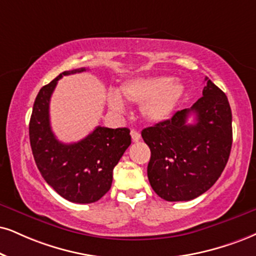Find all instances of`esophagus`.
<instances>
[{"instance_id":"1","label":"esophagus","mask_w":256,"mask_h":256,"mask_svg":"<svg viewBox=\"0 0 256 256\" xmlns=\"http://www.w3.org/2000/svg\"><path fill=\"white\" fill-rule=\"evenodd\" d=\"M130 135H132V140H133L134 142H138V141L141 138V134L138 133V130H135V129H133V130L130 132Z\"/></svg>"}]
</instances>
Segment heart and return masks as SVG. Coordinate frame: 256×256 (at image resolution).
Returning a JSON list of instances; mask_svg holds the SVG:
<instances>
[{
  "instance_id": "heart-1",
  "label": "heart",
  "mask_w": 256,
  "mask_h": 256,
  "mask_svg": "<svg viewBox=\"0 0 256 256\" xmlns=\"http://www.w3.org/2000/svg\"><path fill=\"white\" fill-rule=\"evenodd\" d=\"M120 90L129 102L144 104V118L154 123L171 118L184 94V86L166 76L133 78L122 83ZM109 106L116 112H122L121 97L115 92L110 94Z\"/></svg>"
}]
</instances>
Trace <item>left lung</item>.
<instances>
[{"instance_id":"obj_1","label":"left lung","mask_w":256,"mask_h":256,"mask_svg":"<svg viewBox=\"0 0 256 256\" xmlns=\"http://www.w3.org/2000/svg\"><path fill=\"white\" fill-rule=\"evenodd\" d=\"M190 109L141 132L150 150L147 176L154 192L168 202L191 200L217 182L232 144V109L210 80ZM190 114L196 122L187 123Z\"/></svg>"}]
</instances>
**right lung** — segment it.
I'll return each mask as SVG.
<instances>
[{
    "mask_svg": "<svg viewBox=\"0 0 256 256\" xmlns=\"http://www.w3.org/2000/svg\"><path fill=\"white\" fill-rule=\"evenodd\" d=\"M85 68L65 71L38 94L30 121V141L34 160L47 184L72 203H94L112 188L114 167L132 144L128 128H94L74 144L56 140L50 123V100L62 76Z\"/></svg>",
    "mask_w": 256,
    "mask_h": 256,
    "instance_id": "right-lung-1",
    "label": "right lung"
}]
</instances>
